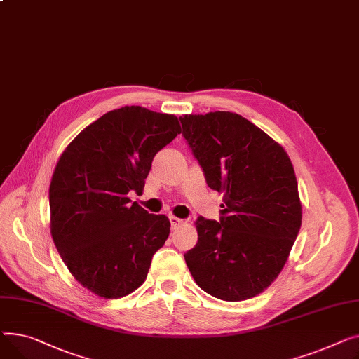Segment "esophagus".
<instances>
[{"instance_id": "34e87169", "label": "esophagus", "mask_w": 359, "mask_h": 359, "mask_svg": "<svg viewBox=\"0 0 359 359\" xmlns=\"http://www.w3.org/2000/svg\"><path fill=\"white\" fill-rule=\"evenodd\" d=\"M170 220H171V226H172V229H175L177 226H180V224H182V223H184V220H182V219L175 217V216H170Z\"/></svg>"}]
</instances>
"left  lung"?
Here are the masks:
<instances>
[{
	"instance_id": "8db88e82",
	"label": "left lung",
	"mask_w": 359,
	"mask_h": 359,
	"mask_svg": "<svg viewBox=\"0 0 359 359\" xmlns=\"http://www.w3.org/2000/svg\"><path fill=\"white\" fill-rule=\"evenodd\" d=\"M207 185L223 194L220 222L198 217L184 254L197 285L224 302L258 296L278 277L302 226L292 163L283 146L230 111L180 117Z\"/></svg>"
}]
</instances>
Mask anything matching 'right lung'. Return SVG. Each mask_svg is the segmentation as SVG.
<instances>
[{
  "mask_svg": "<svg viewBox=\"0 0 359 359\" xmlns=\"http://www.w3.org/2000/svg\"><path fill=\"white\" fill-rule=\"evenodd\" d=\"M181 133L174 114L126 105L101 116L63 151L49 188L50 233L74 278L98 297L120 299L146 280L170 236L142 193L155 155Z\"/></svg>",
  "mask_w": 359,
  "mask_h": 359,
  "instance_id": "1",
  "label": "right lung"
}]
</instances>
